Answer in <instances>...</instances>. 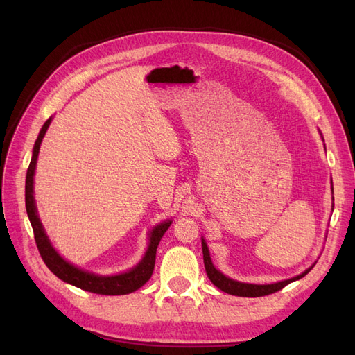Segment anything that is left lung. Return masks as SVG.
<instances>
[{
	"mask_svg": "<svg viewBox=\"0 0 355 355\" xmlns=\"http://www.w3.org/2000/svg\"><path fill=\"white\" fill-rule=\"evenodd\" d=\"M331 192H333V185H331ZM201 247H202V259H204V266H206V272L207 277L210 278V282L216 286L218 288H220L222 292L228 293V295H234V296H244V297H259V296H265V295H271L282 290L284 286L290 284L292 282L300 280V278L305 277L311 270H313L314 265H311L308 270H305L302 274H299L296 277L288 278V280H283V282H277V283H271V284H252V283H241L237 280H232V278L227 277L225 274H222L219 270L214 268L211 257H210V252L207 243L204 239H201Z\"/></svg>",
	"mask_w": 355,
	"mask_h": 355,
	"instance_id": "1",
	"label": "left lung"
}]
</instances>
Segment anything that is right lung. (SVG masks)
I'll return each mask as SVG.
<instances>
[{
	"instance_id": "obj_1",
	"label": "right lung",
	"mask_w": 355,
	"mask_h": 355,
	"mask_svg": "<svg viewBox=\"0 0 355 355\" xmlns=\"http://www.w3.org/2000/svg\"><path fill=\"white\" fill-rule=\"evenodd\" d=\"M53 120L50 116L49 120L41 127L40 135L35 141L34 149H32V158L26 171V184H25V204H26V213L29 222L32 225V230H34V237L38 247V252L42 257V261L47 265L49 270L59 277L62 282L68 284H72L78 288L85 290V292L98 293V295H128L132 292H136L137 288H141L149 278L153 275L154 265H155V254H157V247L159 244L161 237H163L164 232L168 230L171 225V220H164L149 231L148 234V249L136 266L130 268V270L116 274V275H99L90 272L87 270H83V268L68 262L67 259L59 254V252L53 247L50 243L46 230L42 227V223L38 216V210L35 206V197H34V175H35V167H37V159L40 146L42 142V137L46 136L47 128Z\"/></svg>"
}]
</instances>
